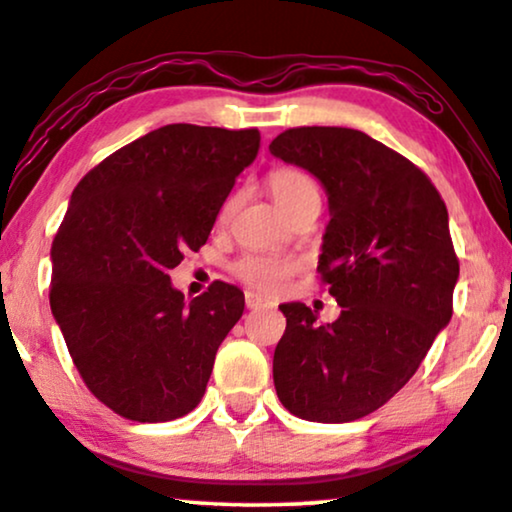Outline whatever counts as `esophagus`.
I'll list each match as a JSON object with an SVG mask.
<instances>
[{"label": "esophagus", "instance_id": "34e87169", "mask_svg": "<svg viewBox=\"0 0 512 512\" xmlns=\"http://www.w3.org/2000/svg\"><path fill=\"white\" fill-rule=\"evenodd\" d=\"M246 306L250 308V311H259V308H271L273 304L269 299L259 297V294H255V292H246Z\"/></svg>", "mask_w": 512, "mask_h": 512}]
</instances>
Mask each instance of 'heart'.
I'll use <instances>...</instances> for the list:
<instances>
[{
  "label": "heart",
  "mask_w": 512,
  "mask_h": 512,
  "mask_svg": "<svg viewBox=\"0 0 512 512\" xmlns=\"http://www.w3.org/2000/svg\"><path fill=\"white\" fill-rule=\"evenodd\" d=\"M266 185L273 201H276L280 211H287L297 201L306 197H320L318 185L306 171L297 167H278L266 176ZM232 211V201H227L222 208L220 218H227ZM299 269V262L292 257H280V255H246L236 259L232 271L234 276L241 280L243 285H248L250 290L264 292V294H278L285 290L287 280L294 271Z\"/></svg>",
  "instance_id": "heart-1"
}]
</instances>
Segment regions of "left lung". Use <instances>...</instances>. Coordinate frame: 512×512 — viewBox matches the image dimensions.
I'll list each match as a JSON object with an SVG mask.
<instances>
[{
  "instance_id": "1",
  "label": "left lung",
  "mask_w": 512,
  "mask_h": 512,
  "mask_svg": "<svg viewBox=\"0 0 512 512\" xmlns=\"http://www.w3.org/2000/svg\"><path fill=\"white\" fill-rule=\"evenodd\" d=\"M269 150L327 190L318 271L341 306L331 325L306 304L280 306L273 385L301 420H359L413 378L452 318L459 259L448 208L422 169L359 129L294 127Z\"/></svg>"
}]
</instances>
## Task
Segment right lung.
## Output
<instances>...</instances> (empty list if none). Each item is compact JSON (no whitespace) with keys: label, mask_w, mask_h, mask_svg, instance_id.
I'll return each instance as SVG.
<instances>
[{"label":"right lung","mask_w":512,"mask_h":512,"mask_svg":"<svg viewBox=\"0 0 512 512\" xmlns=\"http://www.w3.org/2000/svg\"><path fill=\"white\" fill-rule=\"evenodd\" d=\"M257 129L164 125L83 176L57 229L50 311L95 397L134 422L197 408L215 352L243 315L239 287L185 301L169 271L208 241Z\"/></svg>","instance_id":"add662e5"}]
</instances>
